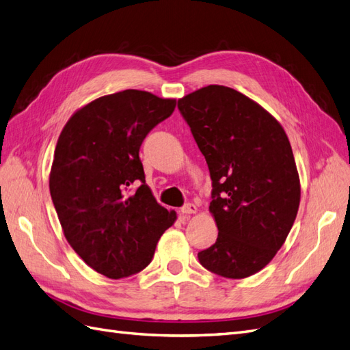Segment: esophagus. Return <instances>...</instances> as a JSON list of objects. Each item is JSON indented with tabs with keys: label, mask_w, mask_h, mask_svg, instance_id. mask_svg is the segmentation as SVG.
<instances>
[{
	"label": "esophagus",
	"mask_w": 350,
	"mask_h": 350,
	"mask_svg": "<svg viewBox=\"0 0 350 350\" xmlns=\"http://www.w3.org/2000/svg\"><path fill=\"white\" fill-rule=\"evenodd\" d=\"M196 211H198V208H196V204H193V203H187L180 209V212H181V214H184V215L196 214Z\"/></svg>",
	"instance_id": "1"
}]
</instances>
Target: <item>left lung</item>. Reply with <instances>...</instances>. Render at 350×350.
Wrapping results in <instances>:
<instances>
[{"mask_svg": "<svg viewBox=\"0 0 350 350\" xmlns=\"http://www.w3.org/2000/svg\"><path fill=\"white\" fill-rule=\"evenodd\" d=\"M178 109L212 180L218 237L199 261L223 278H248L275 257L297 217L300 178L291 144L273 116L226 86L196 90L178 99Z\"/></svg>", "mask_w": 350, "mask_h": 350, "instance_id": "obj_1", "label": "left lung"}]
</instances>
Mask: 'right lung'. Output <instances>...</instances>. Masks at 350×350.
<instances>
[{
	"instance_id": "right-lung-1",
	"label": "right lung",
	"mask_w": 350,
	"mask_h": 350,
	"mask_svg": "<svg viewBox=\"0 0 350 350\" xmlns=\"http://www.w3.org/2000/svg\"><path fill=\"white\" fill-rule=\"evenodd\" d=\"M175 105L127 89L80 108L59 135L49 180L57 218L72 250L109 279L146 269L176 219L154 199L139 159L142 141ZM135 182L142 185L129 195Z\"/></svg>"
}]
</instances>
